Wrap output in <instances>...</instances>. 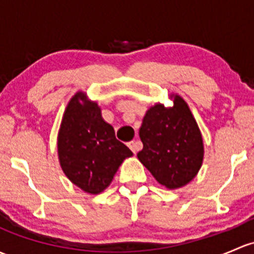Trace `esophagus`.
<instances>
[{"label": "esophagus", "instance_id": "esophagus-1", "mask_svg": "<svg viewBox=\"0 0 254 254\" xmlns=\"http://www.w3.org/2000/svg\"><path fill=\"white\" fill-rule=\"evenodd\" d=\"M127 146H129V148L136 154L138 149H141V147H142V143H141L140 141H130V142H127Z\"/></svg>", "mask_w": 254, "mask_h": 254}]
</instances>
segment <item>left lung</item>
I'll return each mask as SVG.
<instances>
[{"label": "left lung", "mask_w": 254, "mask_h": 254, "mask_svg": "<svg viewBox=\"0 0 254 254\" xmlns=\"http://www.w3.org/2000/svg\"><path fill=\"white\" fill-rule=\"evenodd\" d=\"M170 100L172 107L156 103L146 112L138 131L143 148L137 158L161 185L174 190L188 185L199 172L204 146L185 100L178 93Z\"/></svg>", "instance_id": "1"}]
</instances>
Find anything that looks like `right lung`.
Masks as SVG:
<instances>
[{
	"label": "right lung",
	"instance_id": "add662e5",
	"mask_svg": "<svg viewBox=\"0 0 254 254\" xmlns=\"http://www.w3.org/2000/svg\"><path fill=\"white\" fill-rule=\"evenodd\" d=\"M58 159L66 178L91 194L109 186L117 170L132 152L116 138L101 108L78 91L66 105L57 137Z\"/></svg>",
	"mask_w": 254,
	"mask_h": 254
}]
</instances>
